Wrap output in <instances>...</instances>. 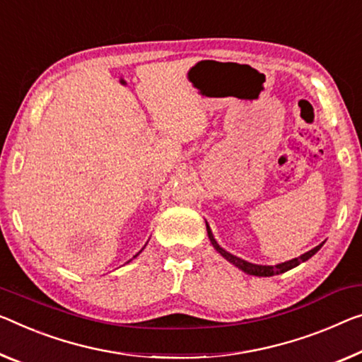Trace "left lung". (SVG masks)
I'll return each instance as SVG.
<instances>
[{
    "label": "left lung",
    "mask_w": 362,
    "mask_h": 362,
    "mask_svg": "<svg viewBox=\"0 0 362 362\" xmlns=\"http://www.w3.org/2000/svg\"><path fill=\"white\" fill-rule=\"evenodd\" d=\"M207 233H209V239L210 243H212V246L216 249V252H218L221 257H225L228 262H231L235 267H238V269H241L244 274L247 275H255V276H274V275H278V274H283V272H288L294 269V267H298L301 262H305V260L313 257V255L319 251V249L324 246V243L319 244V246H315L314 249H310V251H308L303 255H299V257L296 259H291L288 260V262H283V264H278V265H257V264H251L247 262V260H243L236 257V255L230 254L228 251H225L223 247H220V244L215 241V238L212 235V230H210V226L207 225Z\"/></svg>",
    "instance_id": "8db88e82"
}]
</instances>
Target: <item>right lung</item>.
<instances>
[{
    "instance_id": "add662e5",
    "label": "right lung",
    "mask_w": 362,
    "mask_h": 362,
    "mask_svg": "<svg viewBox=\"0 0 362 362\" xmlns=\"http://www.w3.org/2000/svg\"><path fill=\"white\" fill-rule=\"evenodd\" d=\"M137 255H139V254H136V255H134V257H137ZM131 260H132V259H131Z\"/></svg>"
}]
</instances>
